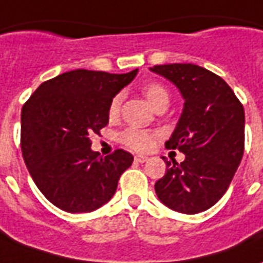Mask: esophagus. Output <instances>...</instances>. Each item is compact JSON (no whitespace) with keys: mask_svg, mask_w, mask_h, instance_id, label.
<instances>
[{"mask_svg":"<svg viewBox=\"0 0 263 263\" xmlns=\"http://www.w3.org/2000/svg\"><path fill=\"white\" fill-rule=\"evenodd\" d=\"M134 159H135V161H137V163H145V161L147 160V157L142 156V155H137V156L134 157Z\"/></svg>","mask_w":263,"mask_h":263,"instance_id":"obj_1","label":"esophagus"}]
</instances>
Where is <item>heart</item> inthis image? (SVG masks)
Here are the masks:
<instances>
[{
  "label": "heart",
  "instance_id": "b5f03b06",
  "mask_svg": "<svg viewBox=\"0 0 263 263\" xmlns=\"http://www.w3.org/2000/svg\"><path fill=\"white\" fill-rule=\"evenodd\" d=\"M142 92L146 96L147 102L151 103L152 106L156 108L160 104H168V92L163 85L157 82H147L142 87ZM120 110H121V96L117 95L111 99V102L108 104V117L110 120H116L117 117L120 116ZM153 141V134L145 131V129H139L135 126L126 128L120 134V142L126 147H129L132 151H146L149 149Z\"/></svg>",
  "mask_w": 263,
  "mask_h": 263
}]
</instances>
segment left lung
<instances>
[{
	"label": "left lung",
	"instance_id": "8db88e82",
	"mask_svg": "<svg viewBox=\"0 0 263 263\" xmlns=\"http://www.w3.org/2000/svg\"><path fill=\"white\" fill-rule=\"evenodd\" d=\"M151 71L168 79L184 97V108L168 149L185 160L166 157V174L155 184L170 209L195 215L224 195L244 153V107L219 75L194 64L155 65Z\"/></svg>",
	"mask_w": 263,
	"mask_h": 263
}]
</instances>
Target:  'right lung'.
I'll list each match as a JSON object with an SVG mask.
<instances>
[{"label":"right lung","mask_w":263,"mask_h":263,"mask_svg":"<svg viewBox=\"0 0 263 263\" xmlns=\"http://www.w3.org/2000/svg\"><path fill=\"white\" fill-rule=\"evenodd\" d=\"M137 72H65L43 82L23 104V160L52 205L69 213H86L116 194L134 156L117 149L103 159L90 149V137L108 124V104Z\"/></svg>","instance_id":"obj_1"}]
</instances>
